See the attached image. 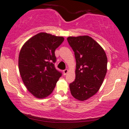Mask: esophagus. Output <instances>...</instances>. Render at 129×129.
Instances as JSON below:
<instances>
[{"instance_id":"1","label":"esophagus","mask_w":129,"mask_h":129,"mask_svg":"<svg viewBox=\"0 0 129 129\" xmlns=\"http://www.w3.org/2000/svg\"><path fill=\"white\" fill-rule=\"evenodd\" d=\"M63 75H67V74H68V72H69V71H68V69H65L64 71H63Z\"/></svg>"}]
</instances>
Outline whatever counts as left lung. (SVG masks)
Returning a JSON list of instances; mask_svg holds the SVG:
<instances>
[{
	"mask_svg": "<svg viewBox=\"0 0 129 129\" xmlns=\"http://www.w3.org/2000/svg\"><path fill=\"white\" fill-rule=\"evenodd\" d=\"M76 60L75 79L70 84L72 95L84 101L99 91L107 71V58L103 48L88 36L67 37Z\"/></svg>",
	"mask_w": 129,
	"mask_h": 129,
	"instance_id": "left-lung-1",
	"label": "left lung"
}]
</instances>
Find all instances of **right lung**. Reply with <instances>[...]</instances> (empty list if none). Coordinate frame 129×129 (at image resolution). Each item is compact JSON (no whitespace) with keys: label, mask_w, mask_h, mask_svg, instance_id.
Listing matches in <instances>:
<instances>
[{"label":"right lung","mask_w":129,"mask_h":129,"mask_svg":"<svg viewBox=\"0 0 129 129\" xmlns=\"http://www.w3.org/2000/svg\"><path fill=\"white\" fill-rule=\"evenodd\" d=\"M64 38L40 32L22 47L19 69L27 90L35 97L44 99L51 94L62 74L55 68V49Z\"/></svg>","instance_id":"1"}]
</instances>
